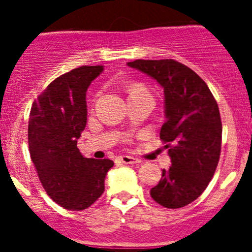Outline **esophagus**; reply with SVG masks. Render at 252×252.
Instances as JSON below:
<instances>
[{"label":"esophagus","instance_id":"esophagus-1","mask_svg":"<svg viewBox=\"0 0 252 252\" xmlns=\"http://www.w3.org/2000/svg\"><path fill=\"white\" fill-rule=\"evenodd\" d=\"M116 160L119 162H122V164H131V165L140 162V160L137 158L130 157V155H121V157H119Z\"/></svg>","mask_w":252,"mask_h":252}]
</instances>
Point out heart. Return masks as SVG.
I'll use <instances>...</instances> for the list:
<instances>
[{
	"instance_id": "1",
	"label": "heart",
	"mask_w": 252,
	"mask_h": 252,
	"mask_svg": "<svg viewBox=\"0 0 252 252\" xmlns=\"http://www.w3.org/2000/svg\"><path fill=\"white\" fill-rule=\"evenodd\" d=\"M128 97H133V95H141V94H149L146 90L140 84H131L127 88Z\"/></svg>"
}]
</instances>
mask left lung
<instances>
[{"mask_svg":"<svg viewBox=\"0 0 252 252\" xmlns=\"http://www.w3.org/2000/svg\"><path fill=\"white\" fill-rule=\"evenodd\" d=\"M164 90L165 122L160 139L171 160L151 188L154 201L166 208H182L203 193L221 154L222 124L218 104L206 82L173 59L128 62Z\"/></svg>","mask_w":252,"mask_h":252,"instance_id":"8db88e82","label":"left lung"}]
</instances>
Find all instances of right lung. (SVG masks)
Masks as SVG:
<instances>
[{
	"mask_svg": "<svg viewBox=\"0 0 252 252\" xmlns=\"http://www.w3.org/2000/svg\"><path fill=\"white\" fill-rule=\"evenodd\" d=\"M103 65L75 68L51 82L31 107L29 150L49 197L70 211L92 206L104 190L110 159H88L77 148L87 124V90Z\"/></svg>",
	"mask_w": 252,
	"mask_h": 252,
	"instance_id": "right-lung-1",
	"label": "right lung"
}]
</instances>
